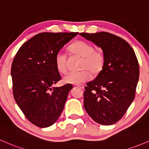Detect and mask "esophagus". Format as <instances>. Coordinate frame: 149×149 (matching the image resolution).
<instances>
[{
    "label": "esophagus",
    "instance_id": "1",
    "mask_svg": "<svg viewBox=\"0 0 149 149\" xmlns=\"http://www.w3.org/2000/svg\"><path fill=\"white\" fill-rule=\"evenodd\" d=\"M76 86L81 88V89H84V86L83 84H80V85H76Z\"/></svg>",
    "mask_w": 149,
    "mask_h": 149
}]
</instances>
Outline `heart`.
<instances>
[{
  "label": "heart",
  "mask_w": 149,
  "mask_h": 149,
  "mask_svg": "<svg viewBox=\"0 0 149 149\" xmlns=\"http://www.w3.org/2000/svg\"><path fill=\"white\" fill-rule=\"evenodd\" d=\"M69 51L72 54L82 57L81 68H86L78 72H70L63 79L65 84H78L88 81L91 75L88 69L93 73H98L102 69L104 58L101 52L95 51L93 45L85 41H77L70 45ZM55 64L58 71L65 73L67 71V55L63 51H59L56 55Z\"/></svg>",
  "instance_id": "1"
}]
</instances>
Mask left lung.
<instances>
[{"mask_svg": "<svg viewBox=\"0 0 149 149\" xmlns=\"http://www.w3.org/2000/svg\"><path fill=\"white\" fill-rule=\"evenodd\" d=\"M80 35L102 49V70L85 87L84 108L96 123L118 121L135 98L139 65L131 46L121 38L106 32Z\"/></svg>", "mask_w": 149, "mask_h": 149, "instance_id": "8db88e82", "label": "left lung"}]
</instances>
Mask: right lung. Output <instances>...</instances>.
Instances as JSON below:
<instances>
[{
	"label": "right lung",
	"mask_w": 149,
	"mask_h": 149,
	"mask_svg": "<svg viewBox=\"0 0 149 149\" xmlns=\"http://www.w3.org/2000/svg\"><path fill=\"white\" fill-rule=\"evenodd\" d=\"M79 33H41L23 43L11 65L13 93L22 112L33 124L46 128L63 110L70 84L54 86L61 77L56 55Z\"/></svg>",
	"instance_id": "obj_1"
}]
</instances>
